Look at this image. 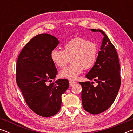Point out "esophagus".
Masks as SVG:
<instances>
[{"instance_id": "1", "label": "esophagus", "mask_w": 133, "mask_h": 133, "mask_svg": "<svg viewBox=\"0 0 133 133\" xmlns=\"http://www.w3.org/2000/svg\"><path fill=\"white\" fill-rule=\"evenodd\" d=\"M76 82H75V81H73V80H69V85H70V86H73V85L75 84H76Z\"/></svg>"}]
</instances>
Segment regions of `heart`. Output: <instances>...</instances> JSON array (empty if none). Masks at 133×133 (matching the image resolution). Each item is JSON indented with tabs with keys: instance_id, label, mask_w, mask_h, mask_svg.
Instances as JSON below:
<instances>
[{
	"instance_id": "heart-1",
	"label": "heart",
	"mask_w": 133,
	"mask_h": 133,
	"mask_svg": "<svg viewBox=\"0 0 133 133\" xmlns=\"http://www.w3.org/2000/svg\"><path fill=\"white\" fill-rule=\"evenodd\" d=\"M98 47L96 43L89 41L84 37H77L69 40L63 46V50L53 49L50 52V58L55 66H66L71 58L72 64L60 71L61 77L75 79L84 69L93 67L97 60Z\"/></svg>"
}]
</instances>
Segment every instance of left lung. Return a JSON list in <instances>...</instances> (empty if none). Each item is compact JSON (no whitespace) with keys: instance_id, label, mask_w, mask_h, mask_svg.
Listing matches in <instances>:
<instances>
[{"instance_id":"1","label":"left lung","mask_w":133,"mask_h":133,"mask_svg":"<svg viewBox=\"0 0 133 133\" xmlns=\"http://www.w3.org/2000/svg\"><path fill=\"white\" fill-rule=\"evenodd\" d=\"M91 30L100 31L104 36L95 64L85 76L98 85L94 87L93 82L79 83L82 86L83 108L90 113L98 114L107 110L115 100L121 84L120 66L116 49L105 33L100 29Z\"/></svg>"}]
</instances>
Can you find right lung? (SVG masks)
I'll return each mask as SVG.
<instances>
[{
    "mask_svg": "<svg viewBox=\"0 0 133 133\" xmlns=\"http://www.w3.org/2000/svg\"><path fill=\"white\" fill-rule=\"evenodd\" d=\"M59 43L48 33L36 36L22 49L16 63V82L29 108L49 117L59 111L62 95L69 87L67 79L52 81L57 73L50 58L51 51Z\"/></svg>",
    "mask_w": 133,
    "mask_h": 133,
    "instance_id": "1",
    "label": "right lung"
}]
</instances>
